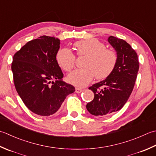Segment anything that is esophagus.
Returning a JSON list of instances; mask_svg holds the SVG:
<instances>
[{
  "label": "esophagus",
  "mask_w": 156,
  "mask_h": 156,
  "mask_svg": "<svg viewBox=\"0 0 156 156\" xmlns=\"http://www.w3.org/2000/svg\"><path fill=\"white\" fill-rule=\"evenodd\" d=\"M82 91V89L81 88H78V87H77V88H76V89H75V92L76 93H81Z\"/></svg>",
  "instance_id": "esophagus-1"
}]
</instances>
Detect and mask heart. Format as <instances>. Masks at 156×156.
Masks as SVG:
<instances>
[{"label":"heart","mask_w":156,"mask_h":156,"mask_svg":"<svg viewBox=\"0 0 156 156\" xmlns=\"http://www.w3.org/2000/svg\"><path fill=\"white\" fill-rule=\"evenodd\" d=\"M78 56L87 55L84 68L76 69L68 76V81L77 87H84L95 76L97 80H103L114 71L118 62V55L112 49L96 38L79 41L74 43ZM56 60L60 68L69 72L74 68L76 56L68 48L57 51Z\"/></svg>","instance_id":"1"}]
</instances>
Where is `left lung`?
<instances>
[{
    "label": "left lung",
    "instance_id": "1",
    "mask_svg": "<svg viewBox=\"0 0 156 156\" xmlns=\"http://www.w3.org/2000/svg\"><path fill=\"white\" fill-rule=\"evenodd\" d=\"M108 42L118 55L116 66L104 80L88 88L94 94L87 104V109L94 115H108L122 108L135 86L139 68L136 51L122 39L109 36Z\"/></svg>",
    "mask_w": 156,
    "mask_h": 156
}]
</instances>
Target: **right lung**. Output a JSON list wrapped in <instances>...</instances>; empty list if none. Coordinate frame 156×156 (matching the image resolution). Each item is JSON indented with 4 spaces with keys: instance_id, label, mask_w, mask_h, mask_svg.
<instances>
[{
    "instance_id": "1",
    "label": "right lung",
    "mask_w": 156,
    "mask_h": 156,
    "mask_svg": "<svg viewBox=\"0 0 156 156\" xmlns=\"http://www.w3.org/2000/svg\"><path fill=\"white\" fill-rule=\"evenodd\" d=\"M59 44L57 38L40 36L15 53L11 64L18 94L30 111L42 116L57 112L66 97L75 91L74 87L62 80L63 74L56 60Z\"/></svg>"
}]
</instances>
